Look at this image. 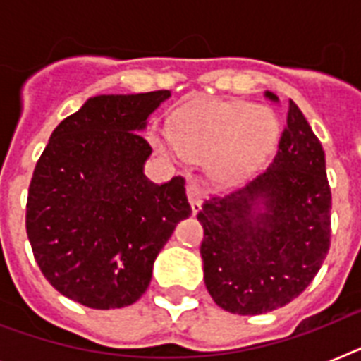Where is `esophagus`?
<instances>
[{
  "mask_svg": "<svg viewBox=\"0 0 361 361\" xmlns=\"http://www.w3.org/2000/svg\"><path fill=\"white\" fill-rule=\"evenodd\" d=\"M187 198H189V202H191V208H192V214H198L200 208H202V185L198 183V180L195 178H189L187 180Z\"/></svg>",
  "mask_w": 361,
  "mask_h": 361,
  "instance_id": "obj_1",
  "label": "esophagus"
}]
</instances>
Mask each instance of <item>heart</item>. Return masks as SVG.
<instances>
[{
    "label": "heart",
    "instance_id": "1",
    "mask_svg": "<svg viewBox=\"0 0 361 361\" xmlns=\"http://www.w3.org/2000/svg\"><path fill=\"white\" fill-rule=\"evenodd\" d=\"M279 136V121L271 112L245 101H212L181 114L176 136L163 138V149L176 159L215 155V169L238 178L262 163Z\"/></svg>",
    "mask_w": 361,
    "mask_h": 361
}]
</instances>
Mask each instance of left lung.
Segmentation results:
<instances>
[{"instance_id":"obj_1","label":"left lung","mask_w":361,"mask_h":361,"mask_svg":"<svg viewBox=\"0 0 361 361\" xmlns=\"http://www.w3.org/2000/svg\"><path fill=\"white\" fill-rule=\"evenodd\" d=\"M330 209L322 144L288 101L268 169L243 189L209 197L197 215L204 283L214 302L228 313L262 314L300 296L330 251Z\"/></svg>"}]
</instances>
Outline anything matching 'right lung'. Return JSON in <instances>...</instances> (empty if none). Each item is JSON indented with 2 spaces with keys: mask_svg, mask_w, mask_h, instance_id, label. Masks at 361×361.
<instances>
[{
  "mask_svg": "<svg viewBox=\"0 0 361 361\" xmlns=\"http://www.w3.org/2000/svg\"><path fill=\"white\" fill-rule=\"evenodd\" d=\"M169 90L97 95L54 129L33 170L25 231L42 275L92 309L135 303L176 225L191 215L185 180L144 174L140 135Z\"/></svg>",
  "mask_w": 361,
  "mask_h": 361,
  "instance_id": "add662e5",
  "label": "right lung"
}]
</instances>
